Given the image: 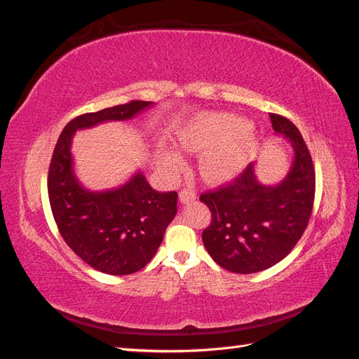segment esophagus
Here are the masks:
<instances>
[{"mask_svg":"<svg viewBox=\"0 0 359 359\" xmlns=\"http://www.w3.org/2000/svg\"><path fill=\"white\" fill-rule=\"evenodd\" d=\"M194 199H196V193H194L193 190L184 189V190L180 191V201H181V203H189V202H193Z\"/></svg>","mask_w":359,"mask_h":359,"instance_id":"34e87169","label":"esophagus"}]
</instances>
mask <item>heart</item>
Returning a JSON list of instances; mask_svg holds the SVG:
<instances>
[{
	"label": "heart",
	"instance_id": "heart-1",
	"mask_svg": "<svg viewBox=\"0 0 359 359\" xmlns=\"http://www.w3.org/2000/svg\"><path fill=\"white\" fill-rule=\"evenodd\" d=\"M178 144L187 151L206 149L201 158L202 175L210 181L229 180L253 158L257 139L243 118L226 114H198L177 132ZM160 158L168 169L181 165V156L163 149Z\"/></svg>",
	"mask_w": 359,
	"mask_h": 359
}]
</instances>
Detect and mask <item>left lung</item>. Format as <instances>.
Instances as JSON below:
<instances>
[{
	"instance_id": "8db88e82",
	"label": "left lung",
	"mask_w": 359,
	"mask_h": 359,
	"mask_svg": "<svg viewBox=\"0 0 359 359\" xmlns=\"http://www.w3.org/2000/svg\"><path fill=\"white\" fill-rule=\"evenodd\" d=\"M277 135L293 148L292 168L277 186H264L250 165L226 186L201 194L211 211L202 232L210 256L236 274H253L285 259L299 241L313 211L316 172L299 130L287 118L269 114Z\"/></svg>"
}]
</instances>
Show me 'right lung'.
Instances as JSON below:
<instances>
[{
	"label": "right lung",
	"instance_id": "right-lung-1",
	"mask_svg": "<svg viewBox=\"0 0 359 359\" xmlns=\"http://www.w3.org/2000/svg\"><path fill=\"white\" fill-rule=\"evenodd\" d=\"M149 106L153 102L133 100L76 116L52 154L48 194L58 231L83 262L104 274H133L153 259L177 214L178 194L154 190L142 172L118 189L86 190L74 175L72 139L76 130L126 121Z\"/></svg>",
	"mask_w": 359,
	"mask_h": 359
}]
</instances>
